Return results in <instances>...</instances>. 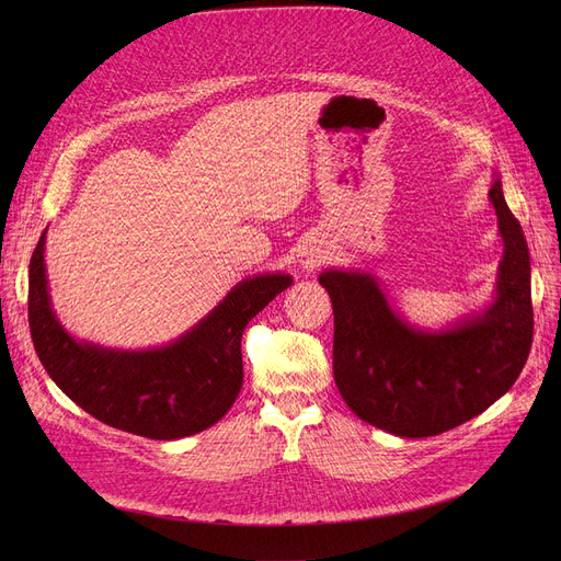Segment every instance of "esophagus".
Masks as SVG:
<instances>
[{"instance_id": "obj_1", "label": "esophagus", "mask_w": 561, "mask_h": 561, "mask_svg": "<svg viewBox=\"0 0 561 561\" xmlns=\"http://www.w3.org/2000/svg\"><path fill=\"white\" fill-rule=\"evenodd\" d=\"M316 261H318V259H309L307 263H311V268H313V263H316Z\"/></svg>"}]
</instances>
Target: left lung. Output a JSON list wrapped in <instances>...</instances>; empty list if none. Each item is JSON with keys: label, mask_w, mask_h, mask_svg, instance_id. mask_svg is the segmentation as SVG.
Returning <instances> with one entry per match:
<instances>
[{"label": "left lung", "mask_w": 561, "mask_h": 561, "mask_svg": "<svg viewBox=\"0 0 561 561\" xmlns=\"http://www.w3.org/2000/svg\"><path fill=\"white\" fill-rule=\"evenodd\" d=\"M489 199L505 243L495 300L448 330L407 325L368 273L318 277L334 309L336 387L362 421L404 438L436 436L482 414L520 375L535 332L529 252L500 180Z\"/></svg>", "instance_id": "obj_1"}]
</instances>
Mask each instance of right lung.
<instances>
[{"label": "right lung", "instance_id": "obj_1", "mask_svg": "<svg viewBox=\"0 0 561 561\" xmlns=\"http://www.w3.org/2000/svg\"><path fill=\"white\" fill-rule=\"evenodd\" d=\"M290 275H254L176 341L154 350H108L72 339L56 320L45 277V233L28 263V328L47 375L93 419L145 438L172 440L218 423L243 387L248 322Z\"/></svg>", "mask_w": 561, "mask_h": 561}]
</instances>
